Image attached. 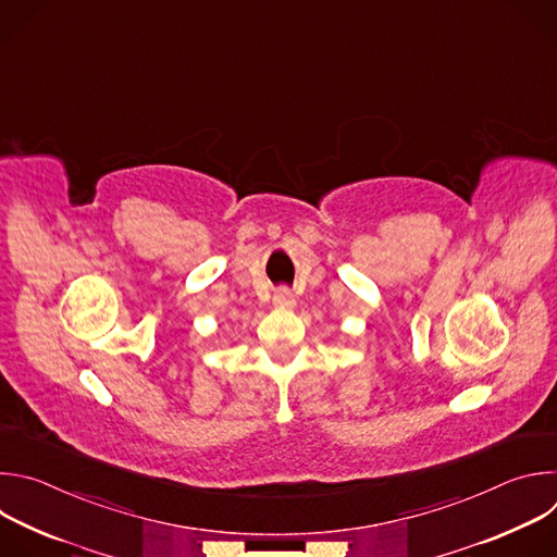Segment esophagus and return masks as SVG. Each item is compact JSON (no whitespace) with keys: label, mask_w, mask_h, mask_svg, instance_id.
I'll return each instance as SVG.
<instances>
[{"label":"esophagus","mask_w":557,"mask_h":557,"mask_svg":"<svg viewBox=\"0 0 557 557\" xmlns=\"http://www.w3.org/2000/svg\"><path fill=\"white\" fill-rule=\"evenodd\" d=\"M273 304H275L277 308H293V306H295V297H293L290 290L280 288V290H275V295H273Z\"/></svg>","instance_id":"esophagus-1"}]
</instances>
